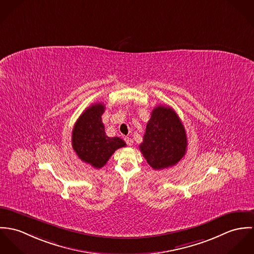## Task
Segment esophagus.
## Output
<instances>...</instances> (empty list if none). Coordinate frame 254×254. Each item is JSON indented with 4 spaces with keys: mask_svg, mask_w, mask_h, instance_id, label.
<instances>
[{
    "mask_svg": "<svg viewBox=\"0 0 254 254\" xmlns=\"http://www.w3.org/2000/svg\"><path fill=\"white\" fill-rule=\"evenodd\" d=\"M125 140L127 142V144L128 146H132L133 145V139L130 138V137H125Z\"/></svg>",
    "mask_w": 254,
    "mask_h": 254,
    "instance_id": "34e87169",
    "label": "esophagus"
}]
</instances>
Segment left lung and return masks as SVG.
Instances as JSON below:
<instances>
[{"label":"left lung","instance_id":"8db88e82","mask_svg":"<svg viewBox=\"0 0 254 254\" xmlns=\"http://www.w3.org/2000/svg\"><path fill=\"white\" fill-rule=\"evenodd\" d=\"M187 144L184 126L173 109L154 108L139 145L147 163L156 170L175 166L184 157Z\"/></svg>","mask_w":254,"mask_h":254}]
</instances>
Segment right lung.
I'll return each mask as SVG.
<instances>
[{
    "mask_svg": "<svg viewBox=\"0 0 254 254\" xmlns=\"http://www.w3.org/2000/svg\"><path fill=\"white\" fill-rule=\"evenodd\" d=\"M105 107L95 103L86 108L77 120L72 131V147L78 157L94 169L106 165L114 152L126 146L120 137L106 135L101 116Z\"/></svg>",
    "mask_w": 254,
    "mask_h": 254,
    "instance_id": "obj_1",
    "label": "right lung"
}]
</instances>
